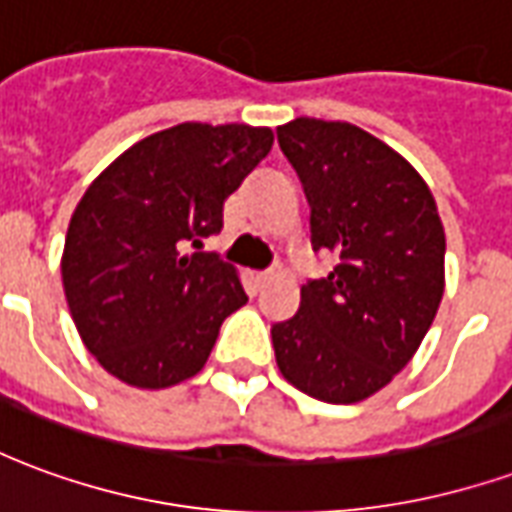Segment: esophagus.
Returning a JSON list of instances; mask_svg holds the SVG:
<instances>
[{
  "label": "esophagus",
  "mask_w": 512,
  "mask_h": 512,
  "mask_svg": "<svg viewBox=\"0 0 512 512\" xmlns=\"http://www.w3.org/2000/svg\"><path fill=\"white\" fill-rule=\"evenodd\" d=\"M274 277V274H271V271H257L255 274V282H257V288H263V285H266L268 279Z\"/></svg>",
  "instance_id": "esophagus-1"
}]
</instances>
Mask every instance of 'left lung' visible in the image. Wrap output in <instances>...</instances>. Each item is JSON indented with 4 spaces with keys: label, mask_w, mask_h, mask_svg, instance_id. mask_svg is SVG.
I'll list each match as a JSON object with an SVG mask.
<instances>
[{
    "label": "left lung",
    "mask_w": 512,
    "mask_h": 512,
    "mask_svg": "<svg viewBox=\"0 0 512 512\" xmlns=\"http://www.w3.org/2000/svg\"><path fill=\"white\" fill-rule=\"evenodd\" d=\"M310 202L312 249L337 266L271 326L279 373L323 403H359L411 362L444 293V227L406 158L351 123L277 128Z\"/></svg>",
    "instance_id": "8db88e82"
}]
</instances>
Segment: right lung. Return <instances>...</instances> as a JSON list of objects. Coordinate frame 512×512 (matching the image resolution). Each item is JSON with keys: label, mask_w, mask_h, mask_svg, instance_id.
Here are the masks:
<instances>
[{"label": "right lung", "mask_w": 512, "mask_h": 512, "mask_svg": "<svg viewBox=\"0 0 512 512\" xmlns=\"http://www.w3.org/2000/svg\"><path fill=\"white\" fill-rule=\"evenodd\" d=\"M271 128L180 123L128 147L90 183L68 224L62 288L87 351L139 389L197 376L227 315L246 304L238 271L202 238L268 156Z\"/></svg>", "instance_id": "right-lung-1"}]
</instances>
